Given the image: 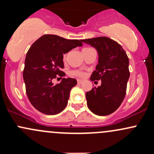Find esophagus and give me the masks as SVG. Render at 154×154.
Here are the masks:
<instances>
[{
    "instance_id": "34e87169",
    "label": "esophagus",
    "mask_w": 154,
    "mask_h": 154,
    "mask_svg": "<svg viewBox=\"0 0 154 154\" xmlns=\"http://www.w3.org/2000/svg\"><path fill=\"white\" fill-rule=\"evenodd\" d=\"M82 82H83V81L82 80V79H77V83H78L79 85L82 84Z\"/></svg>"
}]
</instances>
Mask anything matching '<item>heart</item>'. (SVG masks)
I'll list each match as a JSON object with an SVG mask.
<instances>
[{
  "label": "heart",
  "mask_w": 154,
  "mask_h": 154,
  "mask_svg": "<svg viewBox=\"0 0 154 154\" xmlns=\"http://www.w3.org/2000/svg\"><path fill=\"white\" fill-rule=\"evenodd\" d=\"M90 49V48H85L83 49L82 51H85V50H88ZM67 58V54H64L63 55V61H66ZM72 75L75 76V77H84L85 76V72L82 71V70H79V69H75V70H72V71L70 72Z\"/></svg>",
  "instance_id": "heart-1"
}]
</instances>
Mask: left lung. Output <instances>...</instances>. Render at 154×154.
I'll return each mask as SVG.
<instances>
[{
  "mask_svg": "<svg viewBox=\"0 0 154 154\" xmlns=\"http://www.w3.org/2000/svg\"><path fill=\"white\" fill-rule=\"evenodd\" d=\"M81 40L98 51V63L91 80L101 81L100 86L86 93L88 106L96 115H109L120 106L126 95L130 77L128 55L117 42L107 37Z\"/></svg>",
  "mask_w": 154,
  "mask_h": 154,
  "instance_id": "obj_1",
  "label": "left lung"
}]
</instances>
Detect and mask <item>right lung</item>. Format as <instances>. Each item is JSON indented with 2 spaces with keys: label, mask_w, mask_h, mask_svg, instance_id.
Masks as SVG:
<instances>
[{
  "label": "right lung",
  "mask_w": 154,
  "mask_h": 154,
  "mask_svg": "<svg viewBox=\"0 0 154 154\" xmlns=\"http://www.w3.org/2000/svg\"><path fill=\"white\" fill-rule=\"evenodd\" d=\"M82 45L81 40L44 35L29 48L24 61L23 78L28 98L40 112L54 115L66 106L70 91L77 85V80L63 78L56 85L52 80L65 76L61 70L63 68V54Z\"/></svg>",
  "instance_id": "1"
}]
</instances>
